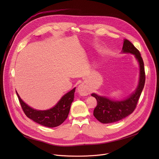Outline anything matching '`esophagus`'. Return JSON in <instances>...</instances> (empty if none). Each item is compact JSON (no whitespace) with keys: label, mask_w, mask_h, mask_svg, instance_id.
Instances as JSON below:
<instances>
[{"label":"esophagus","mask_w":159,"mask_h":159,"mask_svg":"<svg viewBox=\"0 0 159 159\" xmlns=\"http://www.w3.org/2000/svg\"><path fill=\"white\" fill-rule=\"evenodd\" d=\"M77 92L81 96H86L89 93V90L84 84H80L77 88Z\"/></svg>","instance_id":"obj_1"}]
</instances>
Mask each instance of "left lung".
<instances>
[{"label":"left lung","instance_id":"8db88e82","mask_svg":"<svg viewBox=\"0 0 159 159\" xmlns=\"http://www.w3.org/2000/svg\"><path fill=\"white\" fill-rule=\"evenodd\" d=\"M123 53H130L135 55L140 65V79L139 86L134 93L129 98L121 101H114L107 98L98 96L95 93H92L91 96L94 97L97 105L93 111L95 117L102 123L107 124L120 120L131 114L137 107V102L144 86L146 74L144 70V62L139 50L127 39H124Z\"/></svg>","mask_w":159,"mask_h":159}]
</instances>
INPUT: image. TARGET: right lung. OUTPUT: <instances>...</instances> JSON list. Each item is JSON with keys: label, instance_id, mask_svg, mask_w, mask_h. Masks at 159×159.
<instances>
[{"label": "right lung", "instance_id": "add662e5", "mask_svg": "<svg viewBox=\"0 0 159 159\" xmlns=\"http://www.w3.org/2000/svg\"><path fill=\"white\" fill-rule=\"evenodd\" d=\"M75 88L64 95L57 105L52 109L38 111L25 104L16 93L22 109L28 117L34 122L48 128H54L62 124L67 119L74 98Z\"/></svg>", "mask_w": 159, "mask_h": 159}]
</instances>
